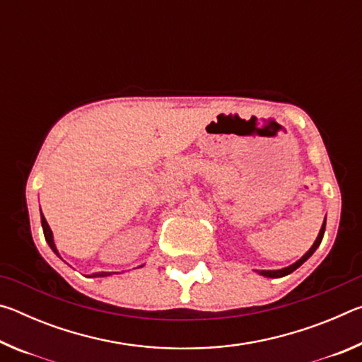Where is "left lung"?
Listing matches in <instances>:
<instances>
[{
  "mask_svg": "<svg viewBox=\"0 0 362 362\" xmlns=\"http://www.w3.org/2000/svg\"><path fill=\"white\" fill-rule=\"evenodd\" d=\"M324 231H326V218H324V223H322V226H321V231H320V235H317L315 244H313V246H311V249L308 250V252H306V254L302 257V259L293 263V265L287 267V268H283V269H268V272H267V269H263V272H259V273L262 274V276H268V278H283V276H286V274L296 272V269H297L300 265H302V263H305L306 260H308L310 257L315 254V250H316L317 247H320V244H321V241H322V236H324Z\"/></svg>",
  "mask_w": 362,
  "mask_h": 362,
  "instance_id": "obj_1",
  "label": "left lung"
}]
</instances>
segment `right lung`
<instances>
[{"instance_id":"add662e5","label":"right lung","mask_w":362,"mask_h":362,"mask_svg":"<svg viewBox=\"0 0 362 362\" xmlns=\"http://www.w3.org/2000/svg\"><path fill=\"white\" fill-rule=\"evenodd\" d=\"M41 225H42V231H45V238H46V241L49 244V247H51L54 252L59 255L57 249H56V244H54V240H52V231H51V228H49V225H47L46 218H45V216H42V214H41ZM107 274H110V273H94L93 276H107Z\"/></svg>"}]
</instances>
